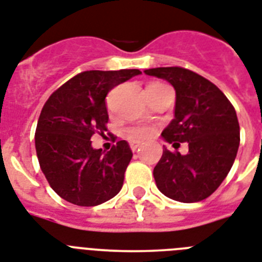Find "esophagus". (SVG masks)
<instances>
[{"label": "esophagus", "instance_id": "1", "mask_svg": "<svg viewBox=\"0 0 262 262\" xmlns=\"http://www.w3.org/2000/svg\"><path fill=\"white\" fill-rule=\"evenodd\" d=\"M140 145H141V142H140V141H132L130 142V148H132V150H133V152H135V150H137V148Z\"/></svg>", "mask_w": 262, "mask_h": 262}]
</instances>
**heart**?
I'll return each instance as SVG.
<instances>
[{
	"instance_id": "obj_1",
	"label": "heart",
	"mask_w": 262,
	"mask_h": 262,
	"mask_svg": "<svg viewBox=\"0 0 262 262\" xmlns=\"http://www.w3.org/2000/svg\"><path fill=\"white\" fill-rule=\"evenodd\" d=\"M153 127L149 125H137V126H132L127 129V137L130 140H144V138H148L153 135Z\"/></svg>"
}]
</instances>
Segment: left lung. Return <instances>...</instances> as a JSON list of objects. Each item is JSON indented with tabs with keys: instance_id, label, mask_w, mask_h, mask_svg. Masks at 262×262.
Here are the masks:
<instances>
[{
	"instance_id": "1",
	"label": "left lung",
	"mask_w": 262,
	"mask_h": 262,
	"mask_svg": "<svg viewBox=\"0 0 262 262\" xmlns=\"http://www.w3.org/2000/svg\"><path fill=\"white\" fill-rule=\"evenodd\" d=\"M165 79L176 91L175 118L161 136L167 142H188V153L163 149L153 169L157 188L183 203L203 201L221 186L237 156L239 124L237 113L218 87L182 67L144 71ZM175 142V144H178Z\"/></svg>"
}]
</instances>
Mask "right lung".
Masks as SVG:
<instances>
[{
	"label": "right lung",
	"mask_w": 262,
	"mask_h": 262,
	"mask_svg": "<svg viewBox=\"0 0 262 262\" xmlns=\"http://www.w3.org/2000/svg\"><path fill=\"white\" fill-rule=\"evenodd\" d=\"M140 70L84 71L52 93L35 135L39 164L52 190L72 205L98 206L120 192L133 153L125 140L105 152L90 138L109 121L106 95Z\"/></svg>",
	"instance_id": "obj_1"
}]
</instances>
